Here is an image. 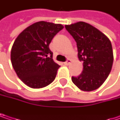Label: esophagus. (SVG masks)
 <instances>
[{"label": "esophagus", "instance_id": "obj_1", "mask_svg": "<svg viewBox=\"0 0 120 120\" xmlns=\"http://www.w3.org/2000/svg\"><path fill=\"white\" fill-rule=\"evenodd\" d=\"M71 64V60L70 59H68L67 61H66V62H64V64H65L66 66H68V65Z\"/></svg>", "mask_w": 120, "mask_h": 120}]
</instances>
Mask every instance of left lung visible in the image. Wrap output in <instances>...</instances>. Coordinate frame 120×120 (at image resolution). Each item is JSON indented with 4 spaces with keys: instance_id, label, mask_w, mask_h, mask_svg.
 Masks as SVG:
<instances>
[{
    "instance_id": "obj_1",
    "label": "left lung",
    "mask_w": 120,
    "mask_h": 120,
    "mask_svg": "<svg viewBox=\"0 0 120 120\" xmlns=\"http://www.w3.org/2000/svg\"><path fill=\"white\" fill-rule=\"evenodd\" d=\"M65 27L77 42L78 59L83 61L82 73L72 77V81L82 91L96 90L105 81L112 69L111 42L102 32L84 22Z\"/></svg>"
}]
</instances>
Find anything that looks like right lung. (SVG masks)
Masks as SVG:
<instances>
[{"instance_id": "right-lung-1", "label": "right lung", "mask_w": 120, "mask_h": 120, "mask_svg": "<svg viewBox=\"0 0 120 120\" xmlns=\"http://www.w3.org/2000/svg\"><path fill=\"white\" fill-rule=\"evenodd\" d=\"M63 29L60 24L41 21L28 26L15 40L12 65L19 78L30 88L45 87L55 79L60 66L54 61L49 45Z\"/></svg>"}]
</instances>
